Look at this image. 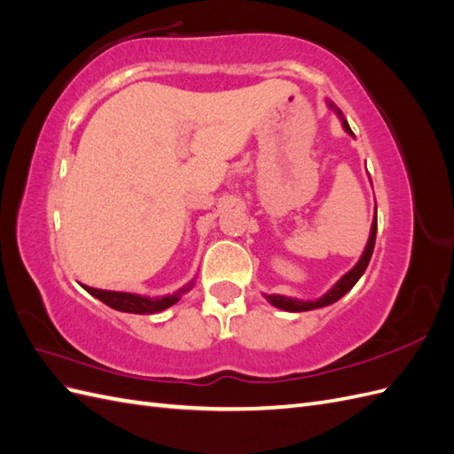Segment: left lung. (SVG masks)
I'll use <instances>...</instances> for the list:
<instances>
[{
    "mask_svg": "<svg viewBox=\"0 0 454 454\" xmlns=\"http://www.w3.org/2000/svg\"><path fill=\"white\" fill-rule=\"evenodd\" d=\"M329 107L335 109L339 119L342 121V129H345L348 134L354 136V132L350 130L347 119L342 117L340 109L335 107L332 102H329ZM375 239H377V206H375V217H373V223H371V235H369V240L365 244V250L360 257L358 263H356L345 277H342L332 290H329L325 295H322L320 299L316 301H299V299H292V297H286V295H265L267 301L270 305H274L277 309H282V310H287V312H305V310H314V309H322V307H327L335 303V301H339L342 295L348 294L354 284L358 282L362 278V274L365 272L369 261H371V255H373V248H375Z\"/></svg>",
    "mask_w": 454,
    "mask_h": 454,
    "instance_id": "1",
    "label": "left lung"
}]
</instances>
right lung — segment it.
I'll list each match as a JSON object with an SVG mask.
<instances>
[{"label": "right lung", "instance_id": "1", "mask_svg": "<svg viewBox=\"0 0 454 454\" xmlns=\"http://www.w3.org/2000/svg\"><path fill=\"white\" fill-rule=\"evenodd\" d=\"M195 282H189L187 286L180 287L176 294L172 295H164V297H144V295H138V294H127V292H107V290H96V287H90V286H83L85 290L96 297L100 299L102 303H106L107 307H112L115 310H121V312H132V314H155V312H160L164 309L172 307L174 303H177L180 301V297L189 292L191 287H193Z\"/></svg>", "mask_w": 454, "mask_h": 454}]
</instances>
